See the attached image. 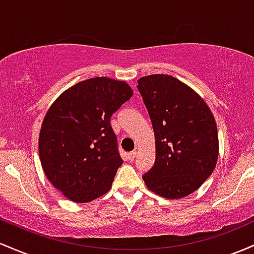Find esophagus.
Segmentation results:
<instances>
[{"label": "esophagus", "instance_id": "1", "mask_svg": "<svg viewBox=\"0 0 254 254\" xmlns=\"http://www.w3.org/2000/svg\"><path fill=\"white\" fill-rule=\"evenodd\" d=\"M135 156H136V151H132V152H129L127 155V158H128V161H133V159L135 158Z\"/></svg>", "mask_w": 254, "mask_h": 254}]
</instances>
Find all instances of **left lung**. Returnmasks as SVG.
Instances as JSON below:
<instances>
[{
    "instance_id": "1",
    "label": "left lung",
    "mask_w": 254,
    "mask_h": 254,
    "mask_svg": "<svg viewBox=\"0 0 254 254\" xmlns=\"http://www.w3.org/2000/svg\"><path fill=\"white\" fill-rule=\"evenodd\" d=\"M156 138V161L144 174L156 194L180 199L211 175L218 158V134L211 110L190 86L165 74L138 80Z\"/></svg>"
}]
</instances>
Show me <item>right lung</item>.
<instances>
[{"instance_id":"1","label":"right lung","mask_w":254,"mask_h":254,"mask_svg":"<svg viewBox=\"0 0 254 254\" xmlns=\"http://www.w3.org/2000/svg\"><path fill=\"white\" fill-rule=\"evenodd\" d=\"M133 95L125 81L98 76L65 90L39 133V158L53 186L75 203L105 194L122 164L110 118Z\"/></svg>"}]
</instances>
